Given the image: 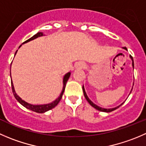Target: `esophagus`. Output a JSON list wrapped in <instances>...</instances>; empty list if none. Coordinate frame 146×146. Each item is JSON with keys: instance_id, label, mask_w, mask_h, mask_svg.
<instances>
[{"instance_id": "34e87169", "label": "esophagus", "mask_w": 146, "mask_h": 146, "mask_svg": "<svg viewBox=\"0 0 146 146\" xmlns=\"http://www.w3.org/2000/svg\"><path fill=\"white\" fill-rule=\"evenodd\" d=\"M78 66L82 68H84L86 67V65L83 64V63H78Z\"/></svg>"}]
</instances>
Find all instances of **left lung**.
<instances>
[{
	"instance_id": "8db88e82",
	"label": "left lung",
	"mask_w": 146,
	"mask_h": 146,
	"mask_svg": "<svg viewBox=\"0 0 146 146\" xmlns=\"http://www.w3.org/2000/svg\"><path fill=\"white\" fill-rule=\"evenodd\" d=\"M124 48L125 49V50H127V48ZM130 57H131V58L132 59V60H133V63H132V65H133V67L134 68V62H133V57L131 56H130ZM133 89V88H132ZM83 93H84V96H85V98H86V100H88V102L89 103H90V106H93V108H95L96 109H97V110H98V111H102V112H107V113H109V112H111V111H115V109H117V108H118L120 107V106H121L123 105V103L122 104H121L120 105V106H118V107H115V108H109V109H106V108H100V107H99V106H98L97 105H96L95 104V103H93V102L91 101V100H90V99L88 98V96H87V94H86V90H85V88H84V86H83Z\"/></svg>"
}]
</instances>
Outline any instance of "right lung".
I'll return each mask as SVG.
<instances>
[{
    "instance_id": "add662e5",
    "label": "right lung",
    "mask_w": 146,
    "mask_h": 146,
    "mask_svg": "<svg viewBox=\"0 0 146 146\" xmlns=\"http://www.w3.org/2000/svg\"><path fill=\"white\" fill-rule=\"evenodd\" d=\"M42 35H43V33L38 32V33H36L35 35H34L33 37H31V38H29L28 40H25V41L23 42V43H27V42L30 41V40H33V39L36 38H38V37H40V36H42ZM21 45L19 46V47H21ZM16 52H17V50H16ZM16 52H15V53H16ZM10 75H11V72H10ZM70 72H69V73H66V74L65 75L64 78H63V90H62L61 93H60V96H59V97L58 98L56 99V100H54V101L52 102V103H48V104H46V105H33V104H31V103H27V102H25V100H23V99H21V98H20L19 96L17 95V93H15V90H14L13 84L12 81H11V87H12L13 93V96H15V99H16V100H18V101L19 102V103H21V105H22V106H23L24 107L26 108H28V109H29V110H31V111H34V112L39 113H43L46 112V111H49V110H50V109L56 107V106H57L58 104V103L60 102V99L62 98V96H63V92H64L65 88H66V83H67L68 80V78H70Z\"/></svg>"
}]
</instances>
